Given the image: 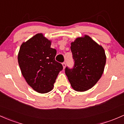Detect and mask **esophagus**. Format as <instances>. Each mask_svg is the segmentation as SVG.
Here are the masks:
<instances>
[{
    "label": "esophagus",
    "instance_id": "34e87169",
    "mask_svg": "<svg viewBox=\"0 0 124 124\" xmlns=\"http://www.w3.org/2000/svg\"><path fill=\"white\" fill-rule=\"evenodd\" d=\"M62 67H63V69H64L65 67H66V63H65L64 62H62Z\"/></svg>",
    "mask_w": 124,
    "mask_h": 124
}]
</instances>
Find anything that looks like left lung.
Masks as SVG:
<instances>
[{"mask_svg": "<svg viewBox=\"0 0 124 124\" xmlns=\"http://www.w3.org/2000/svg\"><path fill=\"white\" fill-rule=\"evenodd\" d=\"M74 61L73 69H65L72 88L78 92L91 89L101 78L106 64V55L102 46L90 37H78L71 43Z\"/></svg>", "mask_w": 124, "mask_h": 124, "instance_id": "1", "label": "left lung"}]
</instances>
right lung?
Returning <instances> with one entry per match:
<instances>
[{"mask_svg": "<svg viewBox=\"0 0 124 124\" xmlns=\"http://www.w3.org/2000/svg\"><path fill=\"white\" fill-rule=\"evenodd\" d=\"M51 45V41L39 33L23 42L18 53L22 76L31 87L40 93H46L53 89L57 76L63 68L55 60L57 51Z\"/></svg>", "mask_w": 124, "mask_h": 124, "instance_id": "obj_1", "label": "right lung"}]
</instances>
